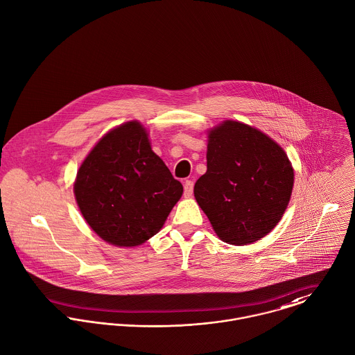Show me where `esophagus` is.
I'll list each match as a JSON object with an SVG mask.
<instances>
[{
    "instance_id": "34e87169",
    "label": "esophagus",
    "mask_w": 355,
    "mask_h": 355,
    "mask_svg": "<svg viewBox=\"0 0 355 355\" xmlns=\"http://www.w3.org/2000/svg\"><path fill=\"white\" fill-rule=\"evenodd\" d=\"M184 195L185 197H191L193 195V181L187 180L184 184Z\"/></svg>"
}]
</instances>
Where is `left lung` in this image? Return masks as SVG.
<instances>
[{"mask_svg": "<svg viewBox=\"0 0 355 355\" xmlns=\"http://www.w3.org/2000/svg\"><path fill=\"white\" fill-rule=\"evenodd\" d=\"M207 173L195 184L197 204L218 236L248 245L267 236L290 201L294 171L263 132L226 121L209 132Z\"/></svg>", "mask_w": 355, "mask_h": 355, "instance_id": "1", "label": "left lung"}]
</instances>
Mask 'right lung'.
<instances>
[{"instance_id":"add662e5","label":"right lung","mask_w":355,"mask_h":355,"mask_svg":"<svg viewBox=\"0 0 355 355\" xmlns=\"http://www.w3.org/2000/svg\"><path fill=\"white\" fill-rule=\"evenodd\" d=\"M182 192V184L151 150L146 129L136 121L98 141L75 182L84 219L117 246H136L155 236Z\"/></svg>"}]
</instances>
